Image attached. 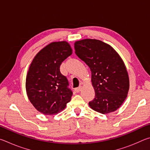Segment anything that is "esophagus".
<instances>
[{
	"label": "esophagus",
	"instance_id": "34e87169",
	"mask_svg": "<svg viewBox=\"0 0 150 150\" xmlns=\"http://www.w3.org/2000/svg\"><path fill=\"white\" fill-rule=\"evenodd\" d=\"M81 90V86H80V87H79L77 88H75V91L76 93H79Z\"/></svg>",
	"mask_w": 150,
	"mask_h": 150
}]
</instances>
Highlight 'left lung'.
<instances>
[{
	"label": "left lung",
	"mask_w": 150,
	"mask_h": 150,
	"mask_svg": "<svg viewBox=\"0 0 150 150\" xmlns=\"http://www.w3.org/2000/svg\"><path fill=\"white\" fill-rule=\"evenodd\" d=\"M74 47L76 55L91 71L95 96L88 105L102 114L117 110L129 90L128 74L120 55L110 45L98 40H80Z\"/></svg>",
	"instance_id": "left-lung-1"
}]
</instances>
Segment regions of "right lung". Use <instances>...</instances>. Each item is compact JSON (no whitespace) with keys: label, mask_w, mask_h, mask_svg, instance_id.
Returning <instances> with one entry per match:
<instances>
[{"label":"right lung","mask_w":150,"mask_h":150,"mask_svg":"<svg viewBox=\"0 0 150 150\" xmlns=\"http://www.w3.org/2000/svg\"><path fill=\"white\" fill-rule=\"evenodd\" d=\"M72 54L67 42H52L38 53L30 66L26 80L28 97L44 115H55L65 108L73 92L60 65Z\"/></svg>","instance_id":"obj_1"}]
</instances>
